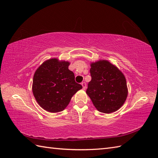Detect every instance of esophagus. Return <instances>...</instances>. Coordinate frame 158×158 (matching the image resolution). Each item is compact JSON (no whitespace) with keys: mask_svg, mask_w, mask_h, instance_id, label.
Returning a JSON list of instances; mask_svg holds the SVG:
<instances>
[{"mask_svg":"<svg viewBox=\"0 0 158 158\" xmlns=\"http://www.w3.org/2000/svg\"><path fill=\"white\" fill-rule=\"evenodd\" d=\"M81 85L83 86V89H86V83L85 82H82L81 83Z\"/></svg>","mask_w":158,"mask_h":158,"instance_id":"esophagus-1","label":"esophagus"}]
</instances>
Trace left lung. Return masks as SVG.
I'll list each match as a JSON object with an SVG mask.
<instances>
[{"label":"left lung","instance_id":"obj_1","mask_svg":"<svg viewBox=\"0 0 158 158\" xmlns=\"http://www.w3.org/2000/svg\"><path fill=\"white\" fill-rule=\"evenodd\" d=\"M92 80L86 94L98 111L111 113L119 109L127 96L126 77L108 60H100L90 64Z\"/></svg>","mask_w":158,"mask_h":158}]
</instances>
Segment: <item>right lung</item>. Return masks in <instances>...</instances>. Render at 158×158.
I'll return each mask as SVG.
<instances>
[{"label":"right lung","instance_id":"1","mask_svg":"<svg viewBox=\"0 0 158 158\" xmlns=\"http://www.w3.org/2000/svg\"><path fill=\"white\" fill-rule=\"evenodd\" d=\"M70 62L58 58L46 60L33 77L32 93L40 106L50 113H58L68 106L82 85L75 81L69 69Z\"/></svg>","mask_w":158,"mask_h":158}]
</instances>
